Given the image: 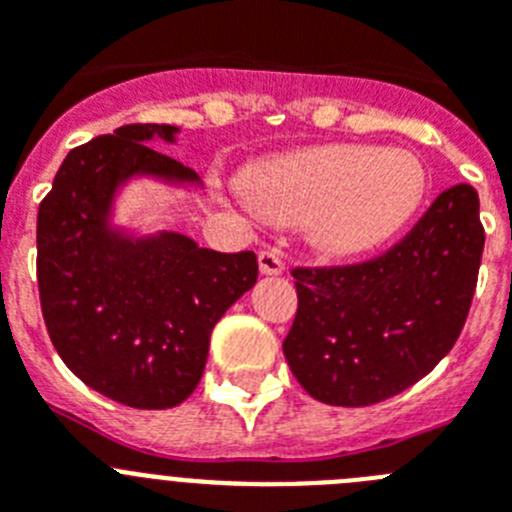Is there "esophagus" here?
Masks as SVG:
<instances>
[{"instance_id":"obj_1","label":"esophagus","mask_w":512,"mask_h":512,"mask_svg":"<svg viewBox=\"0 0 512 512\" xmlns=\"http://www.w3.org/2000/svg\"><path fill=\"white\" fill-rule=\"evenodd\" d=\"M259 269H261V274H266V277H277V274H282L284 261H282V256H279V251H274V248H266V251H261L259 253Z\"/></svg>"}]
</instances>
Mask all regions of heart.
I'll return each instance as SVG.
<instances>
[{"label": "heart", "instance_id": "heart-1", "mask_svg": "<svg viewBox=\"0 0 512 512\" xmlns=\"http://www.w3.org/2000/svg\"><path fill=\"white\" fill-rule=\"evenodd\" d=\"M425 169L405 148L338 143L284 153L248 174V192L279 223L310 225L328 256H361L395 238L425 197Z\"/></svg>", "mask_w": 512, "mask_h": 512}]
</instances>
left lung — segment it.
<instances>
[{
  "mask_svg": "<svg viewBox=\"0 0 512 512\" xmlns=\"http://www.w3.org/2000/svg\"><path fill=\"white\" fill-rule=\"evenodd\" d=\"M485 228L472 184L361 264L297 266V315L282 348L305 392L364 408L400 395L449 354L467 323Z\"/></svg>",
  "mask_w": 512,
  "mask_h": 512,
  "instance_id": "8db88e82",
  "label": "left lung"
}]
</instances>
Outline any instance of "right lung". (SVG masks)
<instances>
[{
	"label": "right lung",
	"instance_id": "obj_1",
	"mask_svg": "<svg viewBox=\"0 0 512 512\" xmlns=\"http://www.w3.org/2000/svg\"><path fill=\"white\" fill-rule=\"evenodd\" d=\"M174 125L135 122L63 158L38 207V289L63 364L99 395L138 410L187 400L205 372L210 333L259 279L253 251L200 248L182 233L128 238L110 228L130 176L197 182L151 148Z\"/></svg>",
	"mask_w": 512,
	"mask_h": 512
}]
</instances>
